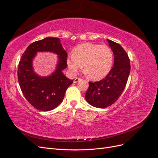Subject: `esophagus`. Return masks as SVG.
Masks as SVG:
<instances>
[{
  "mask_svg": "<svg viewBox=\"0 0 158 158\" xmlns=\"http://www.w3.org/2000/svg\"><path fill=\"white\" fill-rule=\"evenodd\" d=\"M80 80H82V78H76L74 80V83H77L78 81H80Z\"/></svg>",
  "mask_w": 158,
  "mask_h": 158,
  "instance_id": "obj_1",
  "label": "esophagus"
}]
</instances>
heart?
I'll return each mask as SVG.
<instances>
[{
    "label": "heart",
    "instance_id": "b5f03b06",
    "mask_svg": "<svg viewBox=\"0 0 158 158\" xmlns=\"http://www.w3.org/2000/svg\"><path fill=\"white\" fill-rule=\"evenodd\" d=\"M113 62V53L107 45L84 43L75 47L73 53L66 58V64L72 73L82 70L94 80L104 78L109 73Z\"/></svg>",
    "mask_w": 158,
    "mask_h": 158
}]
</instances>
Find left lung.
I'll use <instances>...</instances> for the list:
<instances>
[{
  "instance_id": "obj_1",
  "label": "left lung",
  "mask_w": 158,
  "mask_h": 158,
  "mask_svg": "<svg viewBox=\"0 0 158 158\" xmlns=\"http://www.w3.org/2000/svg\"><path fill=\"white\" fill-rule=\"evenodd\" d=\"M114 54L113 67L102 80L89 82L85 98L89 104L98 108L111 106L121 96L131 72L130 59L127 52L117 43L107 40Z\"/></svg>"
}]
</instances>
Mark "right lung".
<instances>
[{"mask_svg":"<svg viewBox=\"0 0 158 158\" xmlns=\"http://www.w3.org/2000/svg\"><path fill=\"white\" fill-rule=\"evenodd\" d=\"M37 52H52L58 55L56 70L51 75L41 77L33 70L32 61ZM66 57L67 52L58 37H46L27 47L19 62L18 80L23 95L33 107L48 111L63 102L66 89L73 82L63 73L67 66Z\"/></svg>","mask_w":158,"mask_h":158,"instance_id":"right-lung-1","label":"right lung"}]
</instances>
